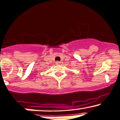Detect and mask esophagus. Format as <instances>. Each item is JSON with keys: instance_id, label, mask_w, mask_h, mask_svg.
Here are the masks:
<instances>
[{"instance_id": "obj_1", "label": "esophagus", "mask_w": 120, "mask_h": 120, "mask_svg": "<svg viewBox=\"0 0 120 120\" xmlns=\"http://www.w3.org/2000/svg\"><path fill=\"white\" fill-rule=\"evenodd\" d=\"M56 63L57 65H61V64H63V63L61 61H56Z\"/></svg>"}]
</instances>
